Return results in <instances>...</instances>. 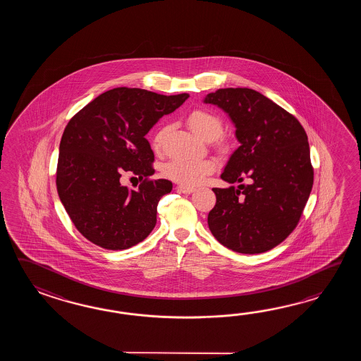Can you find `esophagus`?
<instances>
[{
  "label": "esophagus",
  "instance_id": "34e87169",
  "mask_svg": "<svg viewBox=\"0 0 361 361\" xmlns=\"http://www.w3.org/2000/svg\"><path fill=\"white\" fill-rule=\"evenodd\" d=\"M178 191L185 193V195H190V193L195 191V188L193 187H188V185H178Z\"/></svg>",
  "mask_w": 361,
  "mask_h": 361
}]
</instances>
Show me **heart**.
<instances>
[{"label": "heart", "instance_id": "1", "mask_svg": "<svg viewBox=\"0 0 361 361\" xmlns=\"http://www.w3.org/2000/svg\"><path fill=\"white\" fill-rule=\"evenodd\" d=\"M188 125L200 138L210 142L218 138L222 133L221 118L205 109H196L188 116ZM165 129L159 131L154 138V148L161 146ZM215 170V162L210 159H176L168 162L164 168V176L182 185H197Z\"/></svg>", "mask_w": 361, "mask_h": 361}]
</instances>
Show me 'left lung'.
Listing matches in <instances>:
<instances>
[{
	"mask_svg": "<svg viewBox=\"0 0 361 361\" xmlns=\"http://www.w3.org/2000/svg\"><path fill=\"white\" fill-rule=\"evenodd\" d=\"M204 103L230 116L240 147L231 154L223 180L238 188H213L216 202L207 224L222 245L259 254L283 243L300 222L314 184L310 146L300 121L261 92L227 87Z\"/></svg>",
	"mask_w": 361,
	"mask_h": 361,
	"instance_id": "left-lung-1",
	"label": "left lung"
}]
</instances>
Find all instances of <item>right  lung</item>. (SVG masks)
I'll use <instances>...</instances> for the list:
<instances>
[{"instance_id": "obj_1", "label": "right lung", "mask_w": 361, "mask_h": 361, "mask_svg": "<svg viewBox=\"0 0 361 361\" xmlns=\"http://www.w3.org/2000/svg\"><path fill=\"white\" fill-rule=\"evenodd\" d=\"M188 97L116 87L69 120L59 146L56 190L71 221L92 244L123 250L154 230L157 204L173 183L148 179L154 154L146 134ZM123 171L142 180L137 192L119 183Z\"/></svg>"}]
</instances>
